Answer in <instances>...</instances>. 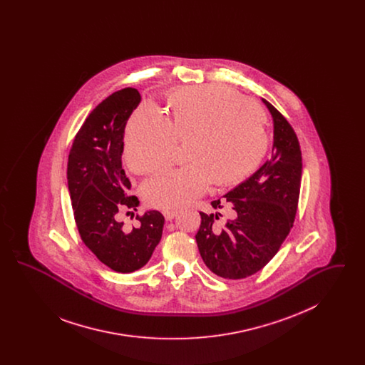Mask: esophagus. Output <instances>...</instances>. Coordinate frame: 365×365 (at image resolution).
Segmentation results:
<instances>
[{"label": "esophagus", "instance_id": "esophagus-1", "mask_svg": "<svg viewBox=\"0 0 365 365\" xmlns=\"http://www.w3.org/2000/svg\"><path fill=\"white\" fill-rule=\"evenodd\" d=\"M163 215H164V217H165V220H173L175 216L178 215V212L176 210H163Z\"/></svg>", "mask_w": 365, "mask_h": 365}]
</instances>
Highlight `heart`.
I'll return each mask as SVG.
<instances>
[{
    "instance_id": "b5f03b06",
    "label": "heart",
    "mask_w": 365,
    "mask_h": 365,
    "mask_svg": "<svg viewBox=\"0 0 365 365\" xmlns=\"http://www.w3.org/2000/svg\"><path fill=\"white\" fill-rule=\"evenodd\" d=\"M171 120L150 103L138 106L125 125L124 158L138 174L165 167L175 139H188L189 165L149 179L142 195L152 208L173 209L202 195L213 183L228 186L252 174L268 149L259 105L225 85L189 86L168 98Z\"/></svg>"
}]
</instances>
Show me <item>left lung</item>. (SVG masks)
I'll list each match as a JSON object with an SVG mask.
<instances>
[{
    "label": "left lung",
    "mask_w": 365,
    "mask_h": 365,
    "mask_svg": "<svg viewBox=\"0 0 365 365\" xmlns=\"http://www.w3.org/2000/svg\"><path fill=\"white\" fill-rule=\"evenodd\" d=\"M262 103L274 122L272 156L223 198L210 202L217 212H200L197 246L205 265L220 278H247L260 271L294 223L302 175L299 143L278 109L264 98ZM225 206L230 219L222 225L218 209Z\"/></svg>",
    "instance_id": "8db88e82"
}]
</instances>
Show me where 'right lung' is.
<instances>
[{"label":"right lung","mask_w":365,"mask_h":365,"mask_svg":"<svg viewBox=\"0 0 365 365\" xmlns=\"http://www.w3.org/2000/svg\"><path fill=\"white\" fill-rule=\"evenodd\" d=\"M140 103L137 88L115 91L97 105L73 139L67 179L72 210L81 238L110 269L134 272L150 260L163 235L164 216L158 210L137 215L138 227L127 228L123 212L139 205L128 195L131 183L122 168L124 128Z\"/></svg>","instance_id":"obj_1"}]
</instances>
